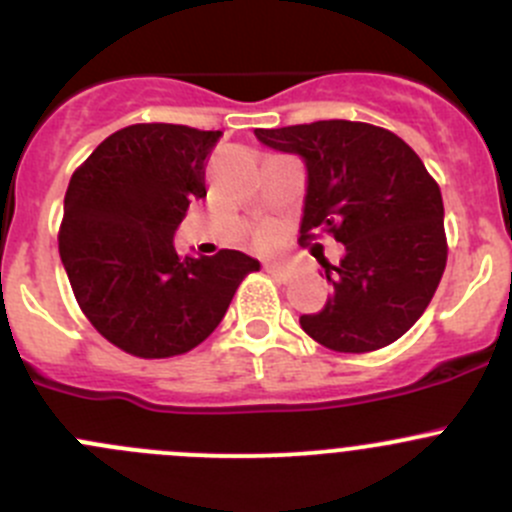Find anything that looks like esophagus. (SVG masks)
<instances>
[{
  "label": "esophagus",
  "instance_id": "34e87169",
  "mask_svg": "<svg viewBox=\"0 0 512 512\" xmlns=\"http://www.w3.org/2000/svg\"><path fill=\"white\" fill-rule=\"evenodd\" d=\"M265 270L270 272L272 277H277L280 282H287L289 277H292V272H289V267H285V265H267Z\"/></svg>",
  "mask_w": 512,
  "mask_h": 512
}]
</instances>
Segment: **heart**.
Here are the masks:
<instances>
[{"label": "heart", "instance_id": "b5f03b06", "mask_svg": "<svg viewBox=\"0 0 512 512\" xmlns=\"http://www.w3.org/2000/svg\"><path fill=\"white\" fill-rule=\"evenodd\" d=\"M265 240H270V235H265Z\"/></svg>", "mask_w": 512, "mask_h": 512}]
</instances>
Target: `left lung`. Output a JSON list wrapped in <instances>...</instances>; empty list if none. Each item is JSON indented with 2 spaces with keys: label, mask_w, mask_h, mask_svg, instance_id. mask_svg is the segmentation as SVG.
<instances>
[{
  "label": "left lung",
  "mask_w": 512,
  "mask_h": 512,
  "mask_svg": "<svg viewBox=\"0 0 512 512\" xmlns=\"http://www.w3.org/2000/svg\"><path fill=\"white\" fill-rule=\"evenodd\" d=\"M257 141L299 156L307 170L299 240L332 232L344 245L324 265L332 297L299 324L334 352H374L404 337L426 312L443 270V198L421 158L386 128L314 121L255 128Z\"/></svg>",
  "instance_id": "8db88e82"
}]
</instances>
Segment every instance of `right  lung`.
<instances>
[{"instance_id": "right-lung-1", "label": "right lung", "mask_w": 512, "mask_h": 512, "mask_svg": "<svg viewBox=\"0 0 512 512\" xmlns=\"http://www.w3.org/2000/svg\"><path fill=\"white\" fill-rule=\"evenodd\" d=\"M220 131L136 123L111 133L71 175L59 255L98 334L143 359L185 354L223 322L255 257H180L175 230L208 195L205 163Z\"/></svg>"}]
</instances>
